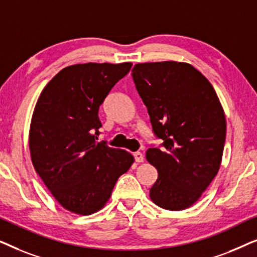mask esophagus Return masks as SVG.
<instances>
[{"instance_id": "34e87169", "label": "esophagus", "mask_w": 257, "mask_h": 257, "mask_svg": "<svg viewBox=\"0 0 257 257\" xmlns=\"http://www.w3.org/2000/svg\"><path fill=\"white\" fill-rule=\"evenodd\" d=\"M133 156H135V160L137 161V163H143V161H144V156H143V153H140V152H135V153H133Z\"/></svg>"}]
</instances>
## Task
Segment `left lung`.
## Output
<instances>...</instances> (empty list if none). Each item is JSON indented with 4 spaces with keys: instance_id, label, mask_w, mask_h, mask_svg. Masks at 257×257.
Listing matches in <instances>:
<instances>
[{
    "instance_id": "1",
    "label": "left lung",
    "mask_w": 257,
    "mask_h": 257,
    "mask_svg": "<svg viewBox=\"0 0 257 257\" xmlns=\"http://www.w3.org/2000/svg\"><path fill=\"white\" fill-rule=\"evenodd\" d=\"M132 77L153 133L164 140L163 150L146 152L158 171L150 198L164 209L188 208L219 172L227 127L223 108L212 84L188 63H139Z\"/></svg>"
}]
</instances>
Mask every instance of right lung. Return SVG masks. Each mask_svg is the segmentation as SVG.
I'll return each instance as SVG.
<instances>
[{"label": "right lung", "instance_id": "obj_1", "mask_svg": "<svg viewBox=\"0 0 257 257\" xmlns=\"http://www.w3.org/2000/svg\"><path fill=\"white\" fill-rule=\"evenodd\" d=\"M131 66H68L38 98L29 132L31 161L54 198L70 212L89 215L103 208L118 178L135 161L131 153L97 142L99 106Z\"/></svg>", "mask_w": 257, "mask_h": 257}]
</instances>
